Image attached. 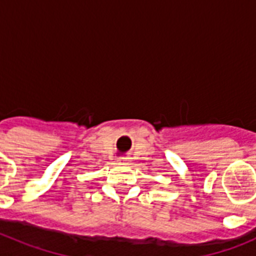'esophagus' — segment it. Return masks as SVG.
<instances>
[{
    "label": "esophagus",
    "mask_w": 256,
    "mask_h": 256,
    "mask_svg": "<svg viewBox=\"0 0 256 256\" xmlns=\"http://www.w3.org/2000/svg\"><path fill=\"white\" fill-rule=\"evenodd\" d=\"M119 162H120V164L126 165V164H130V160L126 159V158H119Z\"/></svg>",
    "instance_id": "1"
}]
</instances>
